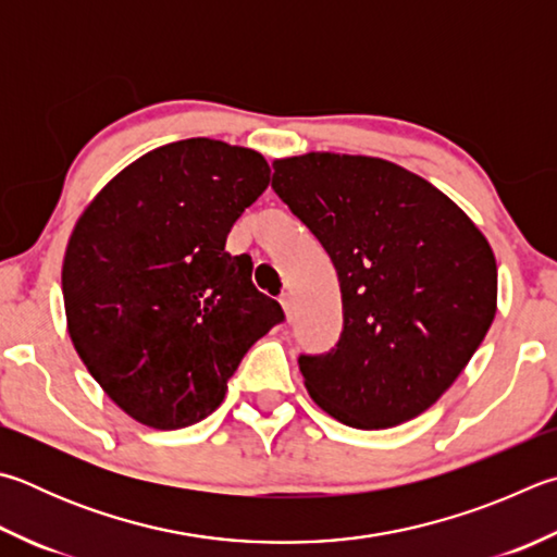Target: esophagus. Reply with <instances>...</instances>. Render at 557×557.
<instances>
[{
    "mask_svg": "<svg viewBox=\"0 0 557 557\" xmlns=\"http://www.w3.org/2000/svg\"><path fill=\"white\" fill-rule=\"evenodd\" d=\"M280 305H282V309H285V317L292 321V317H295V301H292L289 295H282Z\"/></svg>",
    "mask_w": 557,
    "mask_h": 557,
    "instance_id": "obj_1",
    "label": "esophagus"
}]
</instances>
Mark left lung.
Listing matches in <instances>:
<instances>
[{"label":"left lung","instance_id":"1","mask_svg":"<svg viewBox=\"0 0 557 557\" xmlns=\"http://www.w3.org/2000/svg\"><path fill=\"white\" fill-rule=\"evenodd\" d=\"M272 189L338 272L336 348L299 356L309 397L352 429H389L441 399L497 313V260L470 216L382 158L272 163Z\"/></svg>","mask_w":557,"mask_h":557}]
</instances>
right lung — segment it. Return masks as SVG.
Masks as SVG:
<instances>
[{"instance_id": "1", "label": "right lung", "mask_w": 557, "mask_h": 557, "mask_svg": "<svg viewBox=\"0 0 557 557\" xmlns=\"http://www.w3.org/2000/svg\"><path fill=\"white\" fill-rule=\"evenodd\" d=\"M270 182L265 158L187 138L121 170L77 219L63 260L67 333L131 419H207L248 348L285 319L226 236Z\"/></svg>"}]
</instances>
